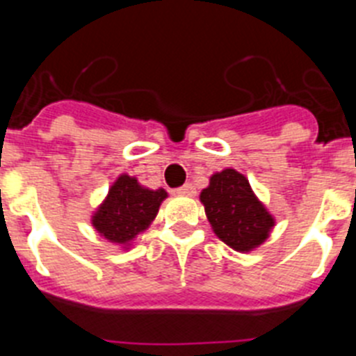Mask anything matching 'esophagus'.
<instances>
[{"mask_svg": "<svg viewBox=\"0 0 356 356\" xmlns=\"http://www.w3.org/2000/svg\"><path fill=\"white\" fill-rule=\"evenodd\" d=\"M176 194H180V196H194L196 188H194L193 184H185L180 188H176Z\"/></svg>", "mask_w": 356, "mask_h": 356, "instance_id": "obj_1", "label": "esophagus"}]
</instances>
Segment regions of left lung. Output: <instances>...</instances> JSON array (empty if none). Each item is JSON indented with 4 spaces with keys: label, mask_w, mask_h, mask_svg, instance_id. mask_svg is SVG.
I'll use <instances>...</instances> for the list:
<instances>
[{
    "label": "left lung",
    "mask_w": 356,
    "mask_h": 356,
    "mask_svg": "<svg viewBox=\"0 0 356 356\" xmlns=\"http://www.w3.org/2000/svg\"><path fill=\"white\" fill-rule=\"evenodd\" d=\"M200 200L213 234L241 253L264 244L275 226V217L254 196L246 176L235 169L210 176L209 187L201 191Z\"/></svg>",
    "instance_id": "1"
}]
</instances>
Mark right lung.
I'll list each match as a JSON object with an SVG mask.
<instances>
[{"label": "right lung", "instance_id": "obj_1", "mask_svg": "<svg viewBox=\"0 0 356 356\" xmlns=\"http://www.w3.org/2000/svg\"><path fill=\"white\" fill-rule=\"evenodd\" d=\"M165 197L168 193L163 188L151 191L134 176L121 175L94 212L92 226L108 242L128 248L153 222Z\"/></svg>", "mask_w": 356, "mask_h": 356}]
</instances>
